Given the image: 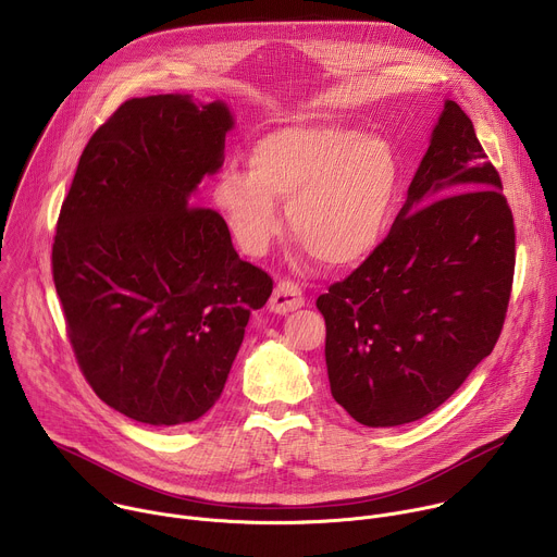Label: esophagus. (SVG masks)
Here are the masks:
<instances>
[{
    "label": "esophagus",
    "instance_id": "34e87169",
    "mask_svg": "<svg viewBox=\"0 0 557 557\" xmlns=\"http://www.w3.org/2000/svg\"><path fill=\"white\" fill-rule=\"evenodd\" d=\"M304 306V293L301 288L293 282V280H280L273 295H271V301H269V308L273 312H290V310H297Z\"/></svg>",
    "mask_w": 557,
    "mask_h": 557
}]
</instances>
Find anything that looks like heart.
Returning <instances> with one entry per match:
<instances>
[{"instance_id":"heart-1","label":"heart","mask_w":557,"mask_h":557,"mask_svg":"<svg viewBox=\"0 0 557 557\" xmlns=\"http://www.w3.org/2000/svg\"><path fill=\"white\" fill-rule=\"evenodd\" d=\"M399 165L392 147L374 136L337 125L275 129L249 151V172L224 168L213 198L235 240L262 253L282 228L277 200L295 240L329 267L366 258L385 235Z\"/></svg>"}]
</instances>
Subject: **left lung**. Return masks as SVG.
Segmentation results:
<instances>
[{
  "label": "left lung",
  "mask_w": 557,
  "mask_h": 557,
  "mask_svg": "<svg viewBox=\"0 0 557 557\" xmlns=\"http://www.w3.org/2000/svg\"><path fill=\"white\" fill-rule=\"evenodd\" d=\"M513 269L500 174L469 116L445 101L387 237L317 297L335 401L368 428L434 412L494 350Z\"/></svg>",
  "instance_id": "left-lung-1"
}]
</instances>
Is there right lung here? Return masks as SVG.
Instances as JSON below:
<instances>
[{
    "instance_id": "add662e5",
    "label": "right lung",
    "mask_w": 557,
    "mask_h": 557,
    "mask_svg": "<svg viewBox=\"0 0 557 557\" xmlns=\"http://www.w3.org/2000/svg\"><path fill=\"white\" fill-rule=\"evenodd\" d=\"M231 127L220 101H125L88 140L57 220L52 280L76 363L101 401L147 425L213 408L273 290L194 198Z\"/></svg>"
}]
</instances>
